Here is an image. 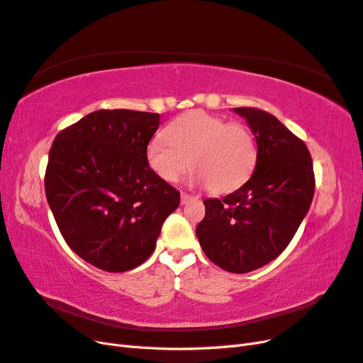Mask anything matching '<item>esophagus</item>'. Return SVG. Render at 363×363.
I'll return each mask as SVG.
<instances>
[{
  "mask_svg": "<svg viewBox=\"0 0 363 363\" xmlns=\"http://www.w3.org/2000/svg\"><path fill=\"white\" fill-rule=\"evenodd\" d=\"M182 204H186V203H189L191 200H194V196L192 195H189V194H186V192H182Z\"/></svg>",
  "mask_w": 363,
  "mask_h": 363,
  "instance_id": "obj_1",
  "label": "esophagus"
}]
</instances>
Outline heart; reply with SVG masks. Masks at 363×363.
<instances>
[{
    "label": "heart",
    "mask_w": 363,
    "mask_h": 363,
    "mask_svg": "<svg viewBox=\"0 0 363 363\" xmlns=\"http://www.w3.org/2000/svg\"><path fill=\"white\" fill-rule=\"evenodd\" d=\"M147 160L164 182H177L191 167L194 184H206L212 194H228L255 171L257 145L247 125L192 111L174 119L167 136L150 140Z\"/></svg>",
    "instance_id": "heart-1"
}]
</instances>
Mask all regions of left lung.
<instances>
[{"mask_svg": "<svg viewBox=\"0 0 363 363\" xmlns=\"http://www.w3.org/2000/svg\"><path fill=\"white\" fill-rule=\"evenodd\" d=\"M257 142L251 179L221 200H204L196 236L206 256L228 272L255 271L289 245L312 204L311 152L280 121L256 107H238Z\"/></svg>", "mask_w": 363, "mask_h": 363, "instance_id": "1", "label": "left lung"}]
</instances>
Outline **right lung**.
I'll use <instances>...</instances> for the list:
<instances>
[{
  "instance_id": "obj_1",
  "label": "right lung",
  "mask_w": 363,
  "mask_h": 363,
  "mask_svg": "<svg viewBox=\"0 0 363 363\" xmlns=\"http://www.w3.org/2000/svg\"><path fill=\"white\" fill-rule=\"evenodd\" d=\"M159 113L96 111L54 139L45 194L69 248L107 272L130 271L156 248L180 192L150 168Z\"/></svg>"
}]
</instances>
